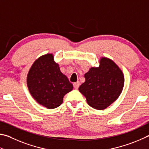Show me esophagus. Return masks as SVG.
I'll list each match as a JSON object with an SVG mask.
<instances>
[{"instance_id":"1","label":"esophagus","mask_w":149,"mask_h":149,"mask_svg":"<svg viewBox=\"0 0 149 149\" xmlns=\"http://www.w3.org/2000/svg\"><path fill=\"white\" fill-rule=\"evenodd\" d=\"M80 85V83L79 81H77L74 83V88L75 89H77L78 88H79V86Z\"/></svg>"}]
</instances>
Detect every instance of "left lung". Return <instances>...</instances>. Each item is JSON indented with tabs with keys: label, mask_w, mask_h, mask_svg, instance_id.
I'll list each match as a JSON object with an SVG mask.
<instances>
[{
	"label": "left lung",
	"mask_w": 149,
	"mask_h": 149,
	"mask_svg": "<svg viewBox=\"0 0 149 149\" xmlns=\"http://www.w3.org/2000/svg\"><path fill=\"white\" fill-rule=\"evenodd\" d=\"M79 91L91 107L104 110L120 96L124 85L123 72L111 59L100 58L98 67H91Z\"/></svg>",
	"instance_id": "8db88e82"
}]
</instances>
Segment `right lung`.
I'll list each match as a JSON object with an SVG mask.
<instances>
[{"instance_id": "add662e5", "label": "right lung", "mask_w": 149, "mask_h": 149, "mask_svg": "<svg viewBox=\"0 0 149 149\" xmlns=\"http://www.w3.org/2000/svg\"><path fill=\"white\" fill-rule=\"evenodd\" d=\"M26 84L32 98L49 109L61 105L64 95L74 88L54 61L53 53L42 55L34 62L28 72Z\"/></svg>"}]
</instances>
